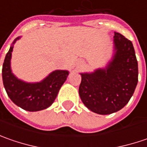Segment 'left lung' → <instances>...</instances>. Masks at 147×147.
Segmentation results:
<instances>
[{
    "mask_svg": "<svg viewBox=\"0 0 147 147\" xmlns=\"http://www.w3.org/2000/svg\"><path fill=\"white\" fill-rule=\"evenodd\" d=\"M115 53L105 69L81 74L79 96L88 109L110 115L123 108L134 93L138 81V65L133 43L115 32Z\"/></svg>",
    "mask_w": 147,
    "mask_h": 147,
    "instance_id": "obj_1",
    "label": "left lung"
}]
</instances>
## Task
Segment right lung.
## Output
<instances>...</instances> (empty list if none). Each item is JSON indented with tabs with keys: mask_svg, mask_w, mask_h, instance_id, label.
I'll list each match as a JSON object with an SVG mask.
<instances>
[{
	"mask_svg": "<svg viewBox=\"0 0 147 147\" xmlns=\"http://www.w3.org/2000/svg\"><path fill=\"white\" fill-rule=\"evenodd\" d=\"M13 42L14 44L17 39ZM13 46L5 55L2 67L3 84L6 93L14 104L28 111H38L48 108L55 100L69 72L55 70L42 82L28 83L18 79L11 73L10 59Z\"/></svg>",
	"mask_w": 147,
	"mask_h": 147,
	"instance_id": "obj_1",
	"label": "right lung"
}]
</instances>
